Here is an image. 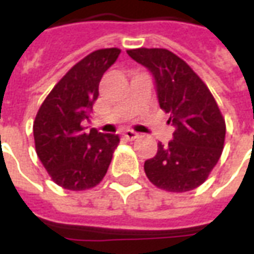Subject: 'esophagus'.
Segmentation results:
<instances>
[{"label":"esophagus","mask_w":254,"mask_h":254,"mask_svg":"<svg viewBox=\"0 0 254 254\" xmlns=\"http://www.w3.org/2000/svg\"><path fill=\"white\" fill-rule=\"evenodd\" d=\"M124 136L127 138V140H134V138H137V133L133 132V130H130V129H127V130H125L124 132Z\"/></svg>","instance_id":"esophagus-1"}]
</instances>
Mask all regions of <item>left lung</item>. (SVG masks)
<instances>
[{
    "label": "left lung",
    "instance_id": "8db88e82",
    "mask_svg": "<svg viewBox=\"0 0 254 254\" xmlns=\"http://www.w3.org/2000/svg\"><path fill=\"white\" fill-rule=\"evenodd\" d=\"M129 57L152 74L158 102L170 114L173 140L158 144L144 171L155 187L167 191H188L200 187L218 163L226 124L218 103L201 78L184 60L166 49L127 50Z\"/></svg>",
    "mask_w": 254,
    "mask_h": 254
}]
</instances>
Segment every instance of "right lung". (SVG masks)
I'll list each match as a JSON object with an SVG mask.
<instances>
[{"label": "right lung", "instance_id": "1", "mask_svg": "<svg viewBox=\"0 0 254 254\" xmlns=\"http://www.w3.org/2000/svg\"><path fill=\"white\" fill-rule=\"evenodd\" d=\"M120 49L91 53L64 76L36 114L34 138L36 154L52 180L69 190L96 187L107 173L113 152L120 143L117 134L83 132L99 96L102 76L116 63Z\"/></svg>", "mask_w": 254, "mask_h": 254}]
</instances>
